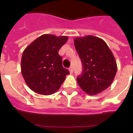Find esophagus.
Masks as SVG:
<instances>
[{
    "instance_id": "34e87169",
    "label": "esophagus",
    "mask_w": 133,
    "mask_h": 133,
    "mask_svg": "<svg viewBox=\"0 0 133 133\" xmlns=\"http://www.w3.org/2000/svg\"><path fill=\"white\" fill-rule=\"evenodd\" d=\"M69 71H70V72L72 73L73 72V68L72 66H70L69 68Z\"/></svg>"
}]
</instances>
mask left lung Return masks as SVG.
I'll return each mask as SVG.
<instances>
[{"instance_id": "left-lung-1", "label": "left lung", "mask_w": 133, "mask_h": 133, "mask_svg": "<svg viewBox=\"0 0 133 133\" xmlns=\"http://www.w3.org/2000/svg\"><path fill=\"white\" fill-rule=\"evenodd\" d=\"M75 45L83 66L82 72L77 77L81 88L95 95L109 87L115 77L117 63L105 41L87 36L75 38Z\"/></svg>"}]
</instances>
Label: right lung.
I'll list each match as a JSON object with an SVG mask.
<instances>
[{
	"mask_svg": "<svg viewBox=\"0 0 133 133\" xmlns=\"http://www.w3.org/2000/svg\"><path fill=\"white\" fill-rule=\"evenodd\" d=\"M68 41L67 36L44 34L24 50L21 72L27 85L35 92L43 95L54 94L70 74L63 68L58 50Z\"/></svg>",
	"mask_w": 133,
	"mask_h": 133,
	"instance_id": "right-lung-1",
	"label": "right lung"
}]
</instances>
